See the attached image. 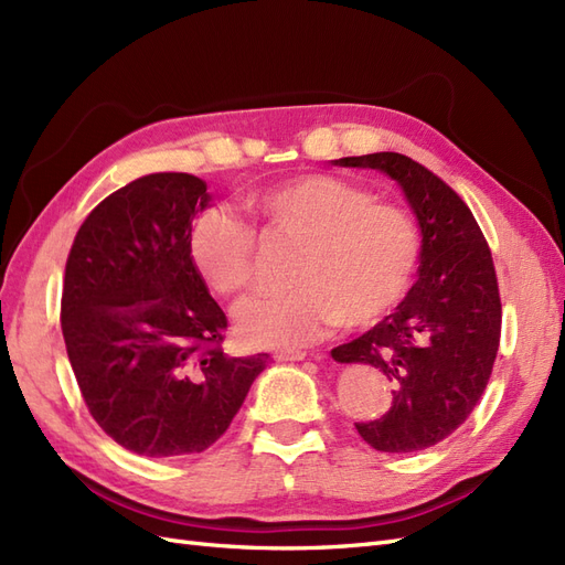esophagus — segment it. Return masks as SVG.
Returning <instances> with one entry per match:
<instances>
[{"mask_svg":"<svg viewBox=\"0 0 565 565\" xmlns=\"http://www.w3.org/2000/svg\"><path fill=\"white\" fill-rule=\"evenodd\" d=\"M303 356H307V352H301V349H287V352L273 354V359L276 361H301Z\"/></svg>","mask_w":565,"mask_h":565,"instance_id":"1","label":"esophagus"}]
</instances>
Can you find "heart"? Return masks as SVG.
Returning <instances> with one entry per match:
<instances>
[{"label": "heart", "mask_w": 565, "mask_h": 565, "mask_svg": "<svg viewBox=\"0 0 565 565\" xmlns=\"http://www.w3.org/2000/svg\"><path fill=\"white\" fill-rule=\"evenodd\" d=\"M249 206L297 252L292 289L264 295L237 311V334L252 347H299L332 326H371L399 303L420 262V231L402 204L328 173L295 175L258 190ZM190 254L202 278L223 297L256 282V233L233 209L196 218Z\"/></svg>", "instance_id": "1"}]
</instances>
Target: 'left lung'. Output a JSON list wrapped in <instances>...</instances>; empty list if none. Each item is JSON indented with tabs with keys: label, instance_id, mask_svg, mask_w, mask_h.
<instances>
[{
	"label": "left lung",
	"instance_id": "1",
	"mask_svg": "<svg viewBox=\"0 0 565 565\" xmlns=\"http://www.w3.org/2000/svg\"><path fill=\"white\" fill-rule=\"evenodd\" d=\"M402 185L423 247L420 276L394 313L332 349L338 363L373 365L392 383V408L356 423L377 451H420L449 437L490 383L501 338V299L490 245L445 180L396 151L344 157Z\"/></svg>",
	"mask_w": 565,
	"mask_h": 565
}]
</instances>
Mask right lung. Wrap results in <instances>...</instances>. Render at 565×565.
I'll list each match as a JSON object with an SVG mask.
<instances>
[{"instance_id":"right-lung-1","label":"right lung","mask_w":565,"mask_h":565,"mask_svg":"<svg viewBox=\"0 0 565 565\" xmlns=\"http://www.w3.org/2000/svg\"><path fill=\"white\" fill-rule=\"evenodd\" d=\"M206 182L151 173L99 202L68 252L61 330L89 416L140 456L200 454L268 354H223L227 318L190 254Z\"/></svg>"}]
</instances>
